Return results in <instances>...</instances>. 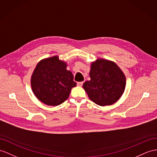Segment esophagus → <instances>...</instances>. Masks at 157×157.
<instances>
[{"label":"esophagus","instance_id":"1","mask_svg":"<svg viewBox=\"0 0 157 157\" xmlns=\"http://www.w3.org/2000/svg\"><path fill=\"white\" fill-rule=\"evenodd\" d=\"M83 83V82H78V83H77V85H78V86H82Z\"/></svg>","mask_w":157,"mask_h":157}]
</instances>
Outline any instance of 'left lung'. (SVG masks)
Returning <instances> with one entry per match:
<instances>
[{"mask_svg": "<svg viewBox=\"0 0 157 157\" xmlns=\"http://www.w3.org/2000/svg\"><path fill=\"white\" fill-rule=\"evenodd\" d=\"M90 81L83 84L88 97L97 105H110L117 102L125 89L126 78L115 62L102 58L91 63Z\"/></svg>", "mask_w": 157, "mask_h": 157, "instance_id": "8db88e82", "label": "left lung"}]
</instances>
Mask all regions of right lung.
Returning a JSON list of instances; mask_svg holds the SVG:
<instances>
[{
	"label": "right lung",
	"mask_w": 157,
	"mask_h": 157,
	"mask_svg": "<svg viewBox=\"0 0 157 157\" xmlns=\"http://www.w3.org/2000/svg\"><path fill=\"white\" fill-rule=\"evenodd\" d=\"M66 67V62L59 60L58 56L43 59L38 63L31 77V87L40 101L56 106L68 98L76 83L73 74Z\"/></svg>",
	"instance_id": "1"
}]
</instances>
